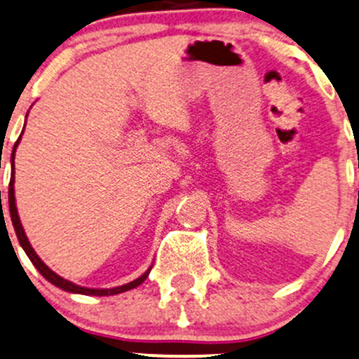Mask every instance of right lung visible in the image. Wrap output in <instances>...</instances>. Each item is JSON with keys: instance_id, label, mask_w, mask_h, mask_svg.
<instances>
[{"instance_id": "obj_1", "label": "right lung", "mask_w": 359, "mask_h": 359, "mask_svg": "<svg viewBox=\"0 0 359 359\" xmlns=\"http://www.w3.org/2000/svg\"><path fill=\"white\" fill-rule=\"evenodd\" d=\"M18 142H20V137H18V141L15 142V148H13V156H11V161H13L15 158V149H17ZM13 165V163H11ZM13 182H15V175H11L10 179V189H8V205H10V217H11V224H13V229H15V233H17L18 237V243H20V246L24 248V251L27 252V256L30 258V262L34 263V266H36L37 270H39V273L43 275L46 280H50L53 285H56V287L67 290V292H74V294H86V296H113V294H120V292H126V290L129 289H134L137 287L139 284H142V282L148 278L149 275V270L144 271V273L141 275L139 278H135V280L129 282V284L126 285H120V287H113V289H89V287H81V285H75L72 284V282L65 280V278H62L60 275H56L55 271L48 269L46 265H44L43 262H41L39 256L36 255V251H34L32 246H30L27 236H25L24 232V227H22L20 224V218H18V213H17V205H15V189H13Z\"/></svg>"}]
</instances>
